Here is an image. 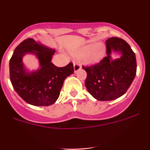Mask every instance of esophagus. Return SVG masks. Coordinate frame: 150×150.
I'll list each match as a JSON object with an SVG mask.
<instances>
[{
    "instance_id": "1",
    "label": "esophagus",
    "mask_w": 150,
    "mask_h": 150,
    "mask_svg": "<svg viewBox=\"0 0 150 150\" xmlns=\"http://www.w3.org/2000/svg\"><path fill=\"white\" fill-rule=\"evenodd\" d=\"M74 72L76 73L78 71H79L81 69V65L78 62H74Z\"/></svg>"
}]
</instances>
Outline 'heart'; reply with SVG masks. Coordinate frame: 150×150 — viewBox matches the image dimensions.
Returning <instances> with one entry per match:
<instances>
[{
    "instance_id": "b5f03b06",
    "label": "heart",
    "mask_w": 150,
    "mask_h": 150,
    "mask_svg": "<svg viewBox=\"0 0 150 150\" xmlns=\"http://www.w3.org/2000/svg\"><path fill=\"white\" fill-rule=\"evenodd\" d=\"M77 56L84 57L85 61L88 64H96L100 62L105 54V46L103 43H98L96 45H87L74 52Z\"/></svg>"
}]
</instances>
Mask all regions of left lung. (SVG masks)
Instances as JSON below:
<instances>
[{"instance_id": "left-lung-1", "label": "left lung", "mask_w": 150, "mask_h": 150, "mask_svg": "<svg viewBox=\"0 0 150 150\" xmlns=\"http://www.w3.org/2000/svg\"><path fill=\"white\" fill-rule=\"evenodd\" d=\"M107 56L99 63L83 68L87 73V90L98 100H112L124 95L133 82L137 71L135 54L128 43L119 38L106 40ZM112 52L120 53V59H112Z\"/></svg>"}]
</instances>
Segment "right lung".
Wrapping results in <instances>:
<instances>
[{
  "label": "right lung",
  "instance_id": "right-lung-1",
  "mask_svg": "<svg viewBox=\"0 0 150 150\" xmlns=\"http://www.w3.org/2000/svg\"><path fill=\"white\" fill-rule=\"evenodd\" d=\"M55 50L41 44L32 38L25 40L14 50L10 61L11 83L19 96L34 106H50L59 98L66 77L74 74L73 63L58 67L51 62ZM34 54L39 60L40 68L26 71L22 58L26 54Z\"/></svg>",
  "mask_w": 150,
  "mask_h": 150
}]
</instances>
